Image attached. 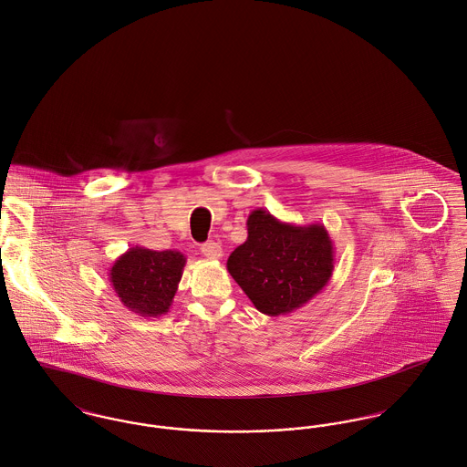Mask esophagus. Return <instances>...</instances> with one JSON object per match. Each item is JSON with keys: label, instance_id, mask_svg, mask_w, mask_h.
Here are the masks:
<instances>
[{"label": "esophagus", "instance_id": "34e87169", "mask_svg": "<svg viewBox=\"0 0 467 467\" xmlns=\"http://www.w3.org/2000/svg\"><path fill=\"white\" fill-rule=\"evenodd\" d=\"M202 254H205L207 258H221L223 256V248L219 246V243L209 241L202 246Z\"/></svg>", "mask_w": 467, "mask_h": 467}]
</instances>
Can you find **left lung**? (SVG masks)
Listing matches in <instances>:
<instances>
[{"label": "left lung", "mask_w": 467, "mask_h": 467, "mask_svg": "<svg viewBox=\"0 0 467 467\" xmlns=\"http://www.w3.org/2000/svg\"><path fill=\"white\" fill-rule=\"evenodd\" d=\"M246 226L248 239L228 256L226 269L258 312L291 314L328 285L336 252L325 224L284 223L256 209Z\"/></svg>", "instance_id": "left-lung-1"}]
</instances>
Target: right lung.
<instances>
[{"mask_svg": "<svg viewBox=\"0 0 467 467\" xmlns=\"http://www.w3.org/2000/svg\"><path fill=\"white\" fill-rule=\"evenodd\" d=\"M185 254L133 246L109 269V280L128 310L142 317L170 312L185 267Z\"/></svg>", "mask_w": 467, "mask_h": 467, "instance_id": "1", "label": "right lung"}]
</instances>
